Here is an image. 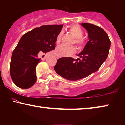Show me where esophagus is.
Wrapping results in <instances>:
<instances>
[{
	"mask_svg": "<svg viewBox=\"0 0 125 125\" xmlns=\"http://www.w3.org/2000/svg\"><path fill=\"white\" fill-rule=\"evenodd\" d=\"M56 58H57V59H59V56H56Z\"/></svg>",
	"mask_w": 125,
	"mask_h": 125,
	"instance_id": "obj_1",
	"label": "esophagus"
}]
</instances>
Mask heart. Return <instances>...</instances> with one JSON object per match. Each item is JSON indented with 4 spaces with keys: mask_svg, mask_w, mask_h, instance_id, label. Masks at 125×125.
Instances as JSON below:
<instances>
[{
    "mask_svg": "<svg viewBox=\"0 0 125 125\" xmlns=\"http://www.w3.org/2000/svg\"><path fill=\"white\" fill-rule=\"evenodd\" d=\"M68 30L70 33L76 38L74 43L76 44L77 48L79 50L83 49L85 47L87 42L86 38L83 36V29L78 25L74 24L70 26ZM62 36V33L61 32L58 34L56 40L57 44L60 43ZM76 52V48L74 46L61 45L57 48V49H56V54L60 57H67V56H71L75 53Z\"/></svg>",
    "mask_w": 125,
    "mask_h": 125,
    "instance_id": "1",
    "label": "heart"
}]
</instances>
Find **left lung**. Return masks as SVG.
I'll return each instance as SVG.
<instances>
[{
    "label": "left lung",
    "mask_w": 125,
    "mask_h": 125,
    "mask_svg": "<svg viewBox=\"0 0 125 125\" xmlns=\"http://www.w3.org/2000/svg\"><path fill=\"white\" fill-rule=\"evenodd\" d=\"M88 33V41L83 51L78 54L82 59L61 57L57 60L54 71L66 79L76 81L88 77L97 71L107 59L110 40L105 31L90 23H82Z\"/></svg>",
    "instance_id": "obj_1"
}]
</instances>
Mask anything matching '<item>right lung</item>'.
Wrapping results in <instances>:
<instances>
[{"label": "right lung", "mask_w": 125, "mask_h": 125, "mask_svg": "<svg viewBox=\"0 0 125 125\" xmlns=\"http://www.w3.org/2000/svg\"><path fill=\"white\" fill-rule=\"evenodd\" d=\"M63 25H44L27 32L13 51L10 74L15 85L28 89L36 81V67L41 60L38 55L54 50L58 34Z\"/></svg>", "instance_id": "obj_1"}]
</instances>
